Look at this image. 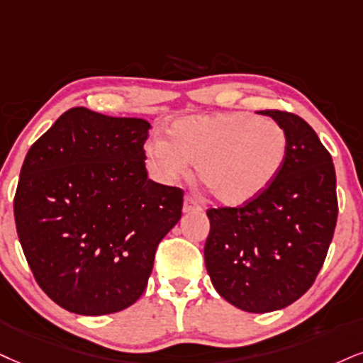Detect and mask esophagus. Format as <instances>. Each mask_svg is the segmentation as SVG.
Segmentation results:
<instances>
[{
	"mask_svg": "<svg viewBox=\"0 0 363 363\" xmlns=\"http://www.w3.org/2000/svg\"><path fill=\"white\" fill-rule=\"evenodd\" d=\"M200 210H202V207L196 203L195 199H191V196H185V202H183V212L190 213V212H200Z\"/></svg>",
	"mask_w": 363,
	"mask_h": 363,
	"instance_id": "obj_1",
	"label": "esophagus"
}]
</instances>
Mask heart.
Masks as SVG:
<instances>
[{"label":"heart","instance_id":"1","mask_svg":"<svg viewBox=\"0 0 363 363\" xmlns=\"http://www.w3.org/2000/svg\"><path fill=\"white\" fill-rule=\"evenodd\" d=\"M288 155V133L269 118L245 113L194 116L174 121L167 140L145 146L147 168L163 183L189 174L217 202L239 207L274 182Z\"/></svg>","mask_w":363,"mask_h":363}]
</instances>
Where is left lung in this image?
I'll list each match as a JSON object with an SVG mask.
<instances>
[{"mask_svg": "<svg viewBox=\"0 0 363 363\" xmlns=\"http://www.w3.org/2000/svg\"><path fill=\"white\" fill-rule=\"evenodd\" d=\"M288 133L274 182L242 207L208 208L205 266L223 299L269 313L299 299L323 266L338 217L337 177L313 128L286 111H259Z\"/></svg>", "mask_w": 363, "mask_h": 363, "instance_id": "left-lung-1", "label": "left lung"}]
</instances>
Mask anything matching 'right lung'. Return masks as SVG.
I'll use <instances>...</instances> for the list:
<instances>
[{
	"mask_svg": "<svg viewBox=\"0 0 363 363\" xmlns=\"http://www.w3.org/2000/svg\"><path fill=\"white\" fill-rule=\"evenodd\" d=\"M150 123L72 107L31 145L15 222L35 281L70 313L109 315L146 289L183 190L147 178Z\"/></svg>",
	"mask_w": 363,
	"mask_h": 363,
	"instance_id": "right-lung-1",
	"label": "right lung"
}]
</instances>
